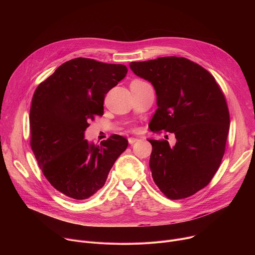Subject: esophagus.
<instances>
[{
	"mask_svg": "<svg viewBox=\"0 0 255 255\" xmlns=\"http://www.w3.org/2000/svg\"><path fill=\"white\" fill-rule=\"evenodd\" d=\"M136 141H138V138H134V137L128 138V142H129L130 144H134Z\"/></svg>",
	"mask_w": 255,
	"mask_h": 255,
	"instance_id": "esophagus-1",
	"label": "esophagus"
}]
</instances>
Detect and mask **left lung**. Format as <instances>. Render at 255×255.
<instances>
[{"mask_svg":"<svg viewBox=\"0 0 255 255\" xmlns=\"http://www.w3.org/2000/svg\"><path fill=\"white\" fill-rule=\"evenodd\" d=\"M130 68L152 84L157 110L152 132L174 133L176 142L148 141L155 185L170 200L193 196L209 185L225 153L230 115L225 96L210 72L176 56L131 62Z\"/></svg>","mask_w":255,"mask_h":255,"instance_id":"1","label":"left lung"}]
</instances>
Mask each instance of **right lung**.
<instances>
[{
    "instance_id": "add662e5",
    "label": "right lung",
    "mask_w": 255,
    "mask_h": 255,
    "mask_svg": "<svg viewBox=\"0 0 255 255\" xmlns=\"http://www.w3.org/2000/svg\"><path fill=\"white\" fill-rule=\"evenodd\" d=\"M123 64L78 57L61 64L36 88L30 108V145L50 185L75 200L102 189L128 146L113 134L100 145L84 139L89 122L104 114L107 93L127 75Z\"/></svg>"
}]
</instances>
